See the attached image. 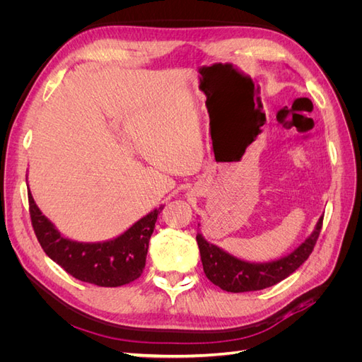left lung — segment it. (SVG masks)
<instances>
[{
	"label": "left lung",
	"mask_w": 362,
	"mask_h": 362,
	"mask_svg": "<svg viewBox=\"0 0 362 362\" xmlns=\"http://www.w3.org/2000/svg\"><path fill=\"white\" fill-rule=\"evenodd\" d=\"M322 223L323 216L319 218L311 235L302 245L290 252L288 255L269 262H249L240 259L228 254L222 247L206 242L204 235L198 233L196 242L199 246L205 275L214 286L231 293L257 291L275 286L290 276L296 269H299L308 259L317 238H319Z\"/></svg>",
	"instance_id": "left-lung-1"
}]
</instances>
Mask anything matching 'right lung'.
<instances>
[{"label":"right lung","instance_id":"right-lung-1","mask_svg":"<svg viewBox=\"0 0 362 362\" xmlns=\"http://www.w3.org/2000/svg\"><path fill=\"white\" fill-rule=\"evenodd\" d=\"M28 202L31 223L45 254L74 278L100 287L125 286L144 273L149 238L164 206L152 210L115 238L84 243L64 237L42 214L31 193H28Z\"/></svg>","mask_w":362,"mask_h":362}]
</instances>
